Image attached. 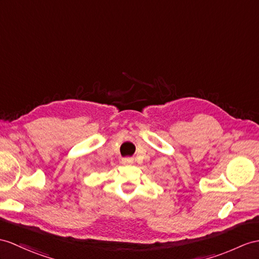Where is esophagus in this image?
I'll list each match as a JSON object with an SVG mask.
<instances>
[{"mask_svg":"<svg viewBox=\"0 0 259 259\" xmlns=\"http://www.w3.org/2000/svg\"><path fill=\"white\" fill-rule=\"evenodd\" d=\"M132 162H133V159L130 158V157H126V158L122 159V163H124V165H127V163H132Z\"/></svg>","mask_w":259,"mask_h":259,"instance_id":"34e87169","label":"esophagus"}]
</instances>
